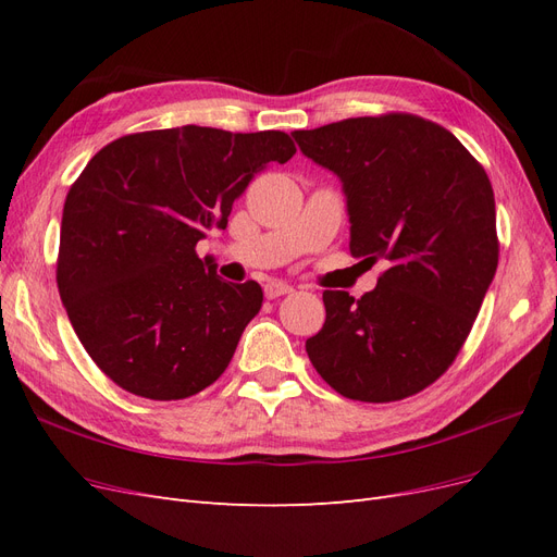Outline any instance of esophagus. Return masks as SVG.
Masks as SVG:
<instances>
[{
    "label": "esophagus",
    "instance_id": "1",
    "mask_svg": "<svg viewBox=\"0 0 557 557\" xmlns=\"http://www.w3.org/2000/svg\"><path fill=\"white\" fill-rule=\"evenodd\" d=\"M290 293H293V285L283 283V281H269V283L264 285V295H267L269 299H276V297L290 295Z\"/></svg>",
    "mask_w": 557,
    "mask_h": 557
}]
</instances>
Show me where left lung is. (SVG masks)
Listing matches in <instances>:
<instances>
[{"mask_svg":"<svg viewBox=\"0 0 557 557\" xmlns=\"http://www.w3.org/2000/svg\"><path fill=\"white\" fill-rule=\"evenodd\" d=\"M342 181L350 252L385 260L360 299L325 290L309 360L336 393L397 401L440 379L474 325L499 260L491 178L453 134L411 113L293 132Z\"/></svg>","mask_w":557,"mask_h":557,"instance_id":"8db88e82","label":"left lung"}]
</instances>
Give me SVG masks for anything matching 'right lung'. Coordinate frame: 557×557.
<instances>
[{
	"label": "right lung",
	"instance_id": "1",
	"mask_svg": "<svg viewBox=\"0 0 557 557\" xmlns=\"http://www.w3.org/2000/svg\"><path fill=\"white\" fill-rule=\"evenodd\" d=\"M295 153L285 132L185 125L127 134L86 164L64 201L58 290L115 385L170 401L225 372L262 288L223 281L195 248L252 176Z\"/></svg>",
	"mask_w": 557,
	"mask_h": 557
}]
</instances>
